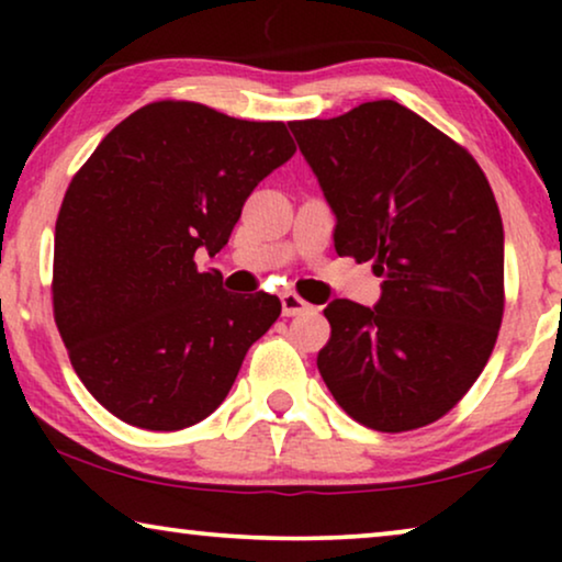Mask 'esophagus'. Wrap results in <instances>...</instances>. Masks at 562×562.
Masks as SVG:
<instances>
[{"instance_id":"esophagus-1","label":"esophagus","mask_w":562,"mask_h":562,"mask_svg":"<svg viewBox=\"0 0 562 562\" xmlns=\"http://www.w3.org/2000/svg\"><path fill=\"white\" fill-rule=\"evenodd\" d=\"M312 304L304 302L302 296L294 294V291H286V294H281V312L283 317H296V314H304L310 312Z\"/></svg>"}]
</instances>
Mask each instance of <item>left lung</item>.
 Returning a JSON list of instances; mask_svg holds the SVG:
<instances>
[{"mask_svg": "<svg viewBox=\"0 0 562 562\" xmlns=\"http://www.w3.org/2000/svg\"><path fill=\"white\" fill-rule=\"evenodd\" d=\"M335 212L337 256L373 260L381 299L327 304L317 368L360 425L406 432L448 414L504 317V227L471 153L391 99L289 122Z\"/></svg>", "mask_w": 562, "mask_h": 562, "instance_id": "1", "label": "left lung"}]
</instances>
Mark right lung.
Instances as JSON below:
<instances>
[{
	"mask_svg": "<svg viewBox=\"0 0 562 562\" xmlns=\"http://www.w3.org/2000/svg\"><path fill=\"white\" fill-rule=\"evenodd\" d=\"M296 153L283 122L153 102L122 120L68 183L56 222L53 314L89 394L133 427L173 432L225 402L279 296L202 273L245 199Z\"/></svg>",
	"mask_w": 562,
	"mask_h": 562,
	"instance_id": "1",
	"label": "right lung"
}]
</instances>
